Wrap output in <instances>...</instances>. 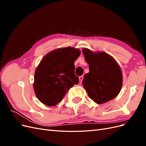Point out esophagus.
Masks as SVG:
<instances>
[{
	"instance_id": "esophagus-1",
	"label": "esophagus",
	"mask_w": 146,
	"mask_h": 146,
	"mask_svg": "<svg viewBox=\"0 0 146 146\" xmlns=\"http://www.w3.org/2000/svg\"><path fill=\"white\" fill-rule=\"evenodd\" d=\"M83 76H80L79 77V80H80V83H82V81H83Z\"/></svg>"
}]
</instances>
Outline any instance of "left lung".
<instances>
[{"instance_id": "8db88e82", "label": "left lung", "mask_w": 146, "mask_h": 146, "mask_svg": "<svg viewBox=\"0 0 146 146\" xmlns=\"http://www.w3.org/2000/svg\"><path fill=\"white\" fill-rule=\"evenodd\" d=\"M83 54L90 72L84 76L82 83L90 98L98 104L115 98L122 85L121 70L116 61L105 52L83 48Z\"/></svg>"}]
</instances>
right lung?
Returning a JSON list of instances; mask_svg holds the SVG:
<instances>
[{
  "mask_svg": "<svg viewBox=\"0 0 146 146\" xmlns=\"http://www.w3.org/2000/svg\"><path fill=\"white\" fill-rule=\"evenodd\" d=\"M80 51L73 47L55 50L47 54L35 70L34 91L38 99L47 106H55L74 85L79 83L74 62Z\"/></svg>",
  "mask_w": 146,
  "mask_h": 146,
  "instance_id": "right-lung-1",
  "label": "right lung"
}]
</instances>
